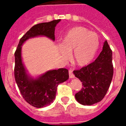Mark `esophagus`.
Instances as JSON below:
<instances>
[{
  "mask_svg": "<svg viewBox=\"0 0 126 126\" xmlns=\"http://www.w3.org/2000/svg\"><path fill=\"white\" fill-rule=\"evenodd\" d=\"M69 75L70 78H74L75 76H74V74L73 73V71L72 70H69Z\"/></svg>",
  "mask_w": 126,
  "mask_h": 126,
  "instance_id": "obj_1",
  "label": "esophagus"
}]
</instances>
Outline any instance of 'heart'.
<instances>
[{
    "mask_svg": "<svg viewBox=\"0 0 126 126\" xmlns=\"http://www.w3.org/2000/svg\"><path fill=\"white\" fill-rule=\"evenodd\" d=\"M99 37L96 33L84 27L70 29L62 38L60 53L64 57L72 52V61L78 66L88 65L93 61L99 47Z\"/></svg>",
    "mask_w": 126,
    "mask_h": 126,
    "instance_id": "1",
    "label": "heart"
}]
</instances>
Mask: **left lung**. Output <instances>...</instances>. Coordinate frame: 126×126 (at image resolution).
<instances>
[{"label": "left lung", "instance_id": "left-lung-1", "mask_svg": "<svg viewBox=\"0 0 126 126\" xmlns=\"http://www.w3.org/2000/svg\"><path fill=\"white\" fill-rule=\"evenodd\" d=\"M73 73L83 86L76 93V100L83 105L100 102L110 87L113 74L112 52L107 42H104L102 51L94 62Z\"/></svg>", "mask_w": 126, "mask_h": 126}]
</instances>
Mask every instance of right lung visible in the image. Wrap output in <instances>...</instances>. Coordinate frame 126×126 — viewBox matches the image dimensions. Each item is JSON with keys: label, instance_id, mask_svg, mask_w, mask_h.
I'll list each match as a JSON object with an SVG mask.
<instances>
[{"label": "right lung", "instance_id": "1", "mask_svg": "<svg viewBox=\"0 0 126 126\" xmlns=\"http://www.w3.org/2000/svg\"><path fill=\"white\" fill-rule=\"evenodd\" d=\"M60 21L61 19L53 20L33 26L20 39L14 53L16 82L23 98L34 107H45L53 102L58 85L68 79L69 72L66 69L61 68L48 71L37 78H33L27 74L23 63L21 46L29 38L38 36H45L54 41L55 28Z\"/></svg>", "mask_w": 126, "mask_h": 126}]
</instances>
